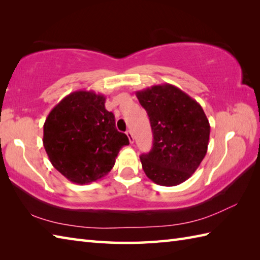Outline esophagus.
<instances>
[{
  "instance_id": "1",
  "label": "esophagus",
  "mask_w": 260,
  "mask_h": 260,
  "mask_svg": "<svg viewBox=\"0 0 260 260\" xmlns=\"http://www.w3.org/2000/svg\"><path fill=\"white\" fill-rule=\"evenodd\" d=\"M126 135H127V137H128L131 144H133V143H134V139H133V135H132V132H131V131H127V132H126Z\"/></svg>"
}]
</instances>
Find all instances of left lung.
I'll return each mask as SVG.
<instances>
[{
    "instance_id": "left-lung-1",
    "label": "left lung",
    "mask_w": 260,
    "mask_h": 260,
    "mask_svg": "<svg viewBox=\"0 0 260 260\" xmlns=\"http://www.w3.org/2000/svg\"><path fill=\"white\" fill-rule=\"evenodd\" d=\"M136 97L150 117L154 139L151 152L140 157L146 176L163 186L183 183L208 151L210 124L201 105L170 84L136 91Z\"/></svg>"
}]
</instances>
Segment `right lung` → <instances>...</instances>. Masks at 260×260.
<instances>
[{
  "instance_id": "1",
  "label": "right lung",
  "mask_w": 260,
  "mask_h": 260,
  "mask_svg": "<svg viewBox=\"0 0 260 260\" xmlns=\"http://www.w3.org/2000/svg\"><path fill=\"white\" fill-rule=\"evenodd\" d=\"M106 97L77 90L61 99L43 125V146L53 168L77 184H87L113 169L120 148L128 145L116 129L114 114L105 108Z\"/></svg>"
}]
</instances>
